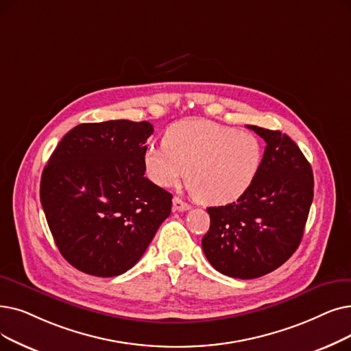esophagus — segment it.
I'll use <instances>...</instances> for the list:
<instances>
[{"instance_id":"34e87169","label":"esophagus","mask_w":351,"mask_h":351,"mask_svg":"<svg viewBox=\"0 0 351 351\" xmlns=\"http://www.w3.org/2000/svg\"><path fill=\"white\" fill-rule=\"evenodd\" d=\"M173 209L175 210H179V212H184V210H188V209H191V205L189 204H186V202H184L182 199H179V197H173Z\"/></svg>"}]
</instances>
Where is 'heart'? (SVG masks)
<instances>
[{
	"mask_svg": "<svg viewBox=\"0 0 351 351\" xmlns=\"http://www.w3.org/2000/svg\"><path fill=\"white\" fill-rule=\"evenodd\" d=\"M263 146L250 132L204 120L172 125L162 147H147L143 172L159 188L178 185L186 176L196 199L226 205L245 193L260 172Z\"/></svg>",
	"mask_w": 351,
	"mask_h": 351,
	"instance_id": "1",
	"label": "heart"
}]
</instances>
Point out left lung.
Masks as SVG:
<instances>
[{"label": "left lung", "mask_w": 351, "mask_h": 351, "mask_svg": "<svg viewBox=\"0 0 351 351\" xmlns=\"http://www.w3.org/2000/svg\"><path fill=\"white\" fill-rule=\"evenodd\" d=\"M265 141L254 184L225 206L206 208L202 250L223 276L251 280L281 267L298 248L314 196L313 169L300 147L280 130L248 126Z\"/></svg>", "instance_id": "8db88e82"}]
</instances>
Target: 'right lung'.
Here are the masks:
<instances>
[{
  "instance_id": "add662e5",
  "label": "right lung",
  "mask_w": 351,
  "mask_h": 351,
  "mask_svg": "<svg viewBox=\"0 0 351 351\" xmlns=\"http://www.w3.org/2000/svg\"><path fill=\"white\" fill-rule=\"evenodd\" d=\"M149 121L82 123L60 141L45 165L40 199L56 245L74 268L114 277L138 263L172 195L145 178Z\"/></svg>"
}]
</instances>
